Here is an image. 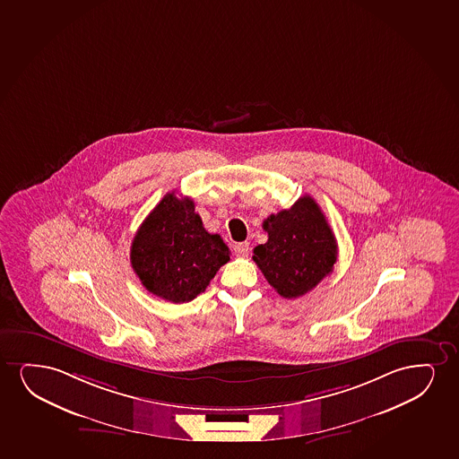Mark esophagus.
<instances>
[{"label": "esophagus", "instance_id": "34e87169", "mask_svg": "<svg viewBox=\"0 0 459 459\" xmlns=\"http://www.w3.org/2000/svg\"><path fill=\"white\" fill-rule=\"evenodd\" d=\"M233 249H235V254H237V255L247 256L249 255L250 246L249 243H237Z\"/></svg>", "mask_w": 459, "mask_h": 459}]
</instances>
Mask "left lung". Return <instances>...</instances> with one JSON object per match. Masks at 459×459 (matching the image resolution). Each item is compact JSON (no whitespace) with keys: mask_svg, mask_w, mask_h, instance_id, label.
I'll use <instances>...</instances> for the list:
<instances>
[{"mask_svg":"<svg viewBox=\"0 0 459 459\" xmlns=\"http://www.w3.org/2000/svg\"><path fill=\"white\" fill-rule=\"evenodd\" d=\"M268 241L254 249V262L281 298L311 291L333 271L338 245L321 207L304 196L291 209L263 221Z\"/></svg>","mask_w":459,"mask_h":459,"instance_id":"left-lung-1","label":"left lung"}]
</instances>
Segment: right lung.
<instances>
[{
  "mask_svg": "<svg viewBox=\"0 0 459 459\" xmlns=\"http://www.w3.org/2000/svg\"><path fill=\"white\" fill-rule=\"evenodd\" d=\"M230 260L220 235L209 233L190 197L168 193L140 226L131 246V264L157 298L184 304L205 291L218 269Z\"/></svg>",
  "mask_w": 459,
  "mask_h": 459,
  "instance_id": "add662e5",
  "label": "right lung"
}]
</instances>
